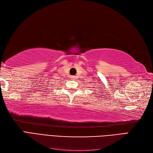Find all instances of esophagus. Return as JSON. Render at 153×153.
<instances>
[{"mask_svg":"<svg viewBox=\"0 0 153 153\" xmlns=\"http://www.w3.org/2000/svg\"><path fill=\"white\" fill-rule=\"evenodd\" d=\"M71 80H75V76H70Z\"/></svg>","mask_w":153,"mask_h":153,"instance_id":"34e87169","label":"esophagus"}]
</instances>
